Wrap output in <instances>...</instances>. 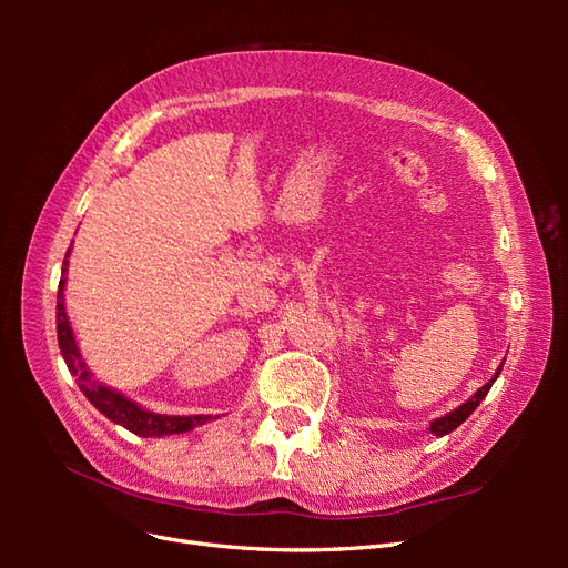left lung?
<instances>
[{
	"mask_svg": "<svg viewBox=\"0 0 568 568\" xmlns=\"http://www.w3.org/2000/svg\"><path fill=\"white\" fill-rule=\"evenodd\" d=\"M505 365V363H503ZM503 365L500 367H497V372H495V376H493V379L486 384V386H480L474 395H471V398L467 400V403H464V405H459L457 409H453V412H448V415H445V417H438V419H434L432 422V426H428V432H432L434 436H445V434H450V432H455V428L464 422V419H467L469 415H471V412L480 405V400H484L486 398V395H488V390H490V386L495 384V379H497V374H500V369H503Z\"/></svg>",
	"mask_w": 568,
	"mask_h": 568,
	"instance_id": "left-lung-1",
	"label": "left lung"
}]
</instances>
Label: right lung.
Returning <instances> with one entry per match:
<instances>
[{"label": "right lung", "instance_id": "obj_1", "mask_svg": "<svg viewBox=\"0 0 568 568\" xmlns=\"http://www.w3.org/2000/svg\"><path fill=\"white\" fill-rule=\"evenodd\" d=\"M68 255H71V248L65 253L63 270H61V282H59V294H57V334H59V348L65 359L68 369L75 374V379L80 384V390L88 398L101 415L109 417L111 422L125 426L128 432L142 436V438H161L170 434H186L192 428L211 422V415H194V417H178V415H156V412H149L125 398L123 393H118L104 384H99L94 379V374L84 365V359L80 355V348L75 343L71 322H68L65 315V303H63V286H65V272H68Z\"/></svg>", "mask_w": 568, "mask_h": 568}]
</instances>
